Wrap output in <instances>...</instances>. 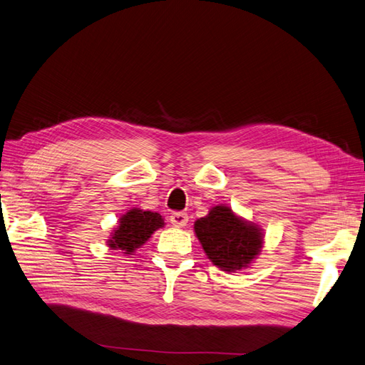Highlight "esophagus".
I'll use <instances>...</instances> for the list:
<instances>
[{
	"instance_id": "34e87169",
	"label": "esophagus",
	"mask_w": 365,
	"mask_h": 365,
	"mask_svg": "<svg viewBox=\"0 0 365 365\" xmlns=\"http://www.w3.org/2000/svg\"><path fill=\"white\" fill-rule=\"evenodd\" d=\"M189 221V215L185 212H173L170 215V223L176 227H184L187 225Z\"/></svg>"
}]
</instances>
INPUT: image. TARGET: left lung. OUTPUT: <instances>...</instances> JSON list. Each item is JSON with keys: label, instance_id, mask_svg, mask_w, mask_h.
I'll return each mask as SVG.
<instances>
[{"label": "left lung", "instance_id": "8db88e82", "mask_svg": "<svg viewBox=\"0 0 365 365\" xmlns=\"http://www.w3.org/2000/svg\"><path fill=\"white\" fill-rule=\"evenodd\" d=\"M195 234L212 263L225 271L246 268L263 243L260 230L226 206L213 207L207 217L197 220Z\"/></svg>", "mask_w": 365, "mask_h": 365}]
</instances>
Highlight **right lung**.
<instances>
[{"label": "right lung", "instance_id": "right-lung-1", "mask_svg": "<svg viewBox=\"0 0 365 365\" xmlns=\"http://www.w3.org/2000/svg\"><path fill=\"white\" fill-rule=\"evenodd\" d=\"M164 226V220L156 212L131 209L120 218L118 230H114L110 247L133 252L152 237L156 229Z\"/></svg>", "mask_w": 365, "mask_h": 365}]
</instances>
